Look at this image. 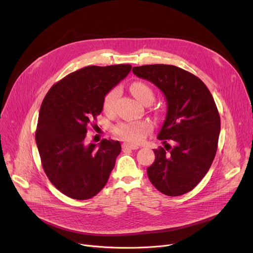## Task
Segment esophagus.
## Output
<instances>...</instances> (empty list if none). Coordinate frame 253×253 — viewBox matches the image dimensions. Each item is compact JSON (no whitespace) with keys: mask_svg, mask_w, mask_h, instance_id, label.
Segmentation results:
<instances>
[{"mask_svg":"<svg viewBox=\"0 0 253 253\" xmlns=\"http://www.w3.org/2000/svg\"><path fill=\"white\" fill-rule=\"evenodd\" d=\"M122 148H123V150H137V149H139L137 144H132V143H127V142H124L122 144Z\"/></svg>","mask_w":253,"mask_h":253,"instance_id":"34e87169","label":"esophagus"}]
</instances>
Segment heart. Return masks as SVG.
Returning <instances> with one entry per match:
<instances>
[{
    "mask_svg": "<svg viewBox=\"0 0 253 253\" xmlns=\"http://www.w3.org/2000/svg\"><path fill=\"white\" fill-rule=\"evenodd\" d=\"M130 90L134 97L142 104L147 102H152L154 100L155 94L153 89L144 82L136 81L130 86ZM120 94L119 87L112 88L106 93L103 101L102 109L105 113L111 114L115 110V104ZM152 130V125L147 121H132V122H122L116 125L113 129L114 133L127 141L140 142L147 136V134Z\"/></svg>",
    "mask_w": 253,
    "mask_h": 253,
    "instance_id": "1",
    "label": "heart"
}]
</instances>
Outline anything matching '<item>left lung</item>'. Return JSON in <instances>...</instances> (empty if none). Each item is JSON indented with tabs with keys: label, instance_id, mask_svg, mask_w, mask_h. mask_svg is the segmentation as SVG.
I'll list each match as a JSON object with an SVG mask.
<instances>
[{
	"label": "left lung",
	"instance_id": "1",
	"mask_svg": "<svg viewBox=\"0 0 253 253\" xmlns=\"http://www.w3.org/2000/svg\"><path fill=\"white\" fill-rule=\"evenodd\" d=\"M132 72L155 84L167 100L158 135L164 148L154 150L156 159L148 176L164 195H183L206 175L217 151L220 118L214 99L200 79L177 66L147 64Z\"/></svg>",
	"mask_w": 253,
	"mask_h": 253
}]
</instances>
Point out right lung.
<instances>
[{
  "label": "right lung",
  "mask_w": 253,
  "mask_h": 253,
  "mask_svg": "<svg viewBox=\"0 0 253 253\" xmlns=\"http://www.w3.org/2000/svg\"><path fill=\"white\" fill-rule=\"evenodd\" d=\"M130 64L89 65L53 85L40 109L36 142L45 173L65 196L87 200L109 180L121 153L117 140L85 144L88 127L102 111V101L131 71Z\"/></svg>",
  "instance_id": "right-lung-1"
}]
</instances>
